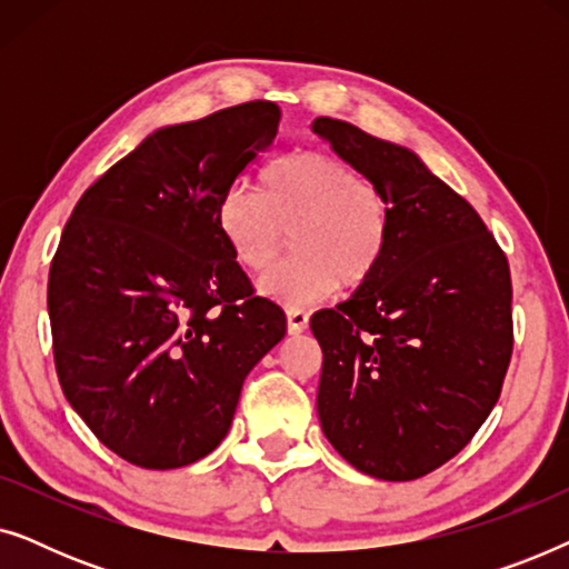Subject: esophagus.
<instances>
[{
    "label": "esophagus",
    "mask_w": 569,
    "mask_h": 569,
    "mask_svg": "<svg viewBox=\"0 0 569 569\" xmlns=\"http://www.w3.org/2000/svg\"><path fill=\"white\" fill-rule=\"evenodd\" d=\"M287 331L290 333H302L308 329V313L298 306H287Z\"/></svg>",
    "instance_id": "esophagus-1"
}]
</instances>
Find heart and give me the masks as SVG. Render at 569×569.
<instances>
[{
	"label": "heart",
	"instance_id": "heart-1",
	"mask_svg": "<svg viewBox=\"0 0 569 569\" xmlns=\"http://www.w3.org/2000/svg\"><path fill=\"white\" fill-rule=\"evenodd\" d=\"M391 204L349 162L323 152L282 154L261 170L259 189L238 186L220 204V232L232 259L263 274L287 251L295 259L263 277L261 290L282 302H313L370 282L391 246Z\"/></svg>",
	"mask_w": 569,
	"mask_h": 569
}]
</instances>
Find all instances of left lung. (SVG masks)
Segmentation results:
<instances>
[{"label": "left lung", "mask_w": 569, "mask_h": 569, "mask_svg": "<svg viewBox=\"0 0 569 569\" xmlns=\"http://www.w3.org/2000/svg\"><path fill=\"white\" fill-rule=\"evenodd\" d=\"M383 191L393 230L378 274L318 310V417L357 471L425 477L469 446L500 399L512 355L508 256L469 201L415 152L352 123L313 121Z\"/></svg>", "instance_id": "left-lung-1"}]
</instances>
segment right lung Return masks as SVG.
<instances>
[{
    "mask_svg": "<svg viewBox=\"0 0 569 569\" xmlns=\"http://www.w3.org/2000/svg\"><path fill=\"white\" fill-rule=\"evenodd\" d=\"M271 100L154 131L108 168L61 232L49 271L57 376L123 461L181 469L220 446L240 388L284 337L220 232L236 178L269 150Z\"/></svg>",
    "mask_w": 569,
    "mask_h": 569,
    "instance_id": "1",
    "label": "right lung"
}]
</instances>
